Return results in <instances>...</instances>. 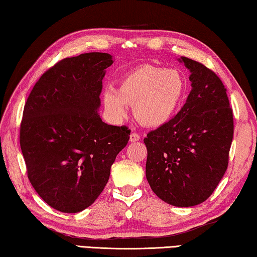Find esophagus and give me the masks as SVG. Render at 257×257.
Segmentation results:
<instances>
[{"instance_id":"esophagus-1","label":"esophagus","mask_w":257,"mask_h":257,"mask_svg":"<svg viewBox=\"0 0 257 257\" xmlns=\"http://www.w3.org/2000/svg\"><path fill=\"white\" fill-rule=\"evenodd\" d=\"M140 136H139V134H137V133H131V136H130V142H137V141H139L140 140Z\"/></svg>"}]
</instances>
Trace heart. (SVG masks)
I'll use <instances>...</instances> for the list:
<instances>
[{
    "mask_svg": "<svg viewBox=\"0 0 257 257\" xmlns=\"http://www.w3.org/2000/svg\"><path fill=\"white\" fill-rule=\"evenodd\" d=\"M185 79L177 70L143 66L121 78L118 89L102 92L106 110L115 119L127 115L128 105L141 124L159 127L173 118L185 96Z\"/></svg>",
    "mask_w": 257,
    "mask_h": 257,
    "instance_id": "obj_1",
    "label": "heart"
}]
</instances>
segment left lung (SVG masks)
Instances as JSON below:
<instances>
[{"label":"left lung","mask_w":257,"mask_h":257,"mask_svg":"<svg viewBox=\"0 0 257 257\" xmlns=\"http://www.w3.org/2000/svg\"><path fill=\"white\" fill-rule=\"evenodd\" d=\"M192 90L178 114L143 140L146 176L166 203L190 208L209 199L228 167L233 136L232 109L217 74L182 56Z\"/></svg>","instance_id":"8db88e82"}]
</instances>
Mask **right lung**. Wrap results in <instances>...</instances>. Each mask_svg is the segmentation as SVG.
<instances>
[{
	"label": "right lung",
	"instance_id": "1",
	"mask_svg": "<svg viewBox=\"0 0 257 257\" xmlns=\"http://www.w3.org/2000/svg\"><path fill=\"white\" fill-rule=\"evenodd\" d=\"M107 53H85L56 63L31 90L20 126V146L31 185L53 209L78 213L109 179L130 139L125 126L98 114Z\"/></svg>",
	"mask_w": 257,
	"mask_h": 257
}]
</instances>
